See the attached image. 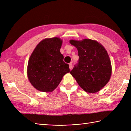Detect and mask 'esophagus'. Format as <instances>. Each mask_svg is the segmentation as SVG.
<instances>
[{"instance_id":"34e87169","label":"esophagus","mask_w":131,"mask_h":131,"mask_svg":"<svg viewBox=\"0 0 131 131\" xmlns=\"http://www.w3.org/2000/svg\"><path fill=\"white\" fill-rule=\"evenodd\" d=\"M72 68H73V64L72 63H69V69L71 70L72 69Z\"/></svg>"}]
</instances>
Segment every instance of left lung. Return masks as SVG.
I'll list each match as a JSON object with an SVG mask.
<instances>
[{"mask_svg":"<svg viewBox=\"0 0 131 131\" xmlns=\"http://www.w3.org/2000/svg\"><path fill=\"white\" fill-rule=\"evenodd\" d=\"M78 50V64L70 73L86 92L96 93L106 85L112 76L109 54L101 43L94 40H70Z\"/></svg>","mask_w":131,"mask_h":131,"instance_id":"left-lung-1","label":"left lung"}]
</instances>
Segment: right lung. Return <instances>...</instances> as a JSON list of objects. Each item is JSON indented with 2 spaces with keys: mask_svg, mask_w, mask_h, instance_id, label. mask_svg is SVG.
Returning a JSON list of instances; mask_svg holds the SVG:
<instances>
[{
  "mask_svg": "<svg viewBox=\"0 0 131 131\" xmlns=\"http://www.w3.org/2000/svg\"><path fill=\"white\" fill-rule=\"evenodd\" d=\"M62 42L58 37L43 39L30 55L27 77L31 85L39 91L52 92L63 77L70 72L69 66L63 61L60 52Z\"/></svg>",
  "mask_w": 131,
  "mask_h": 131,
  "instance_id": "add662e5",
  "label": "right lung"
}]
</instances>
